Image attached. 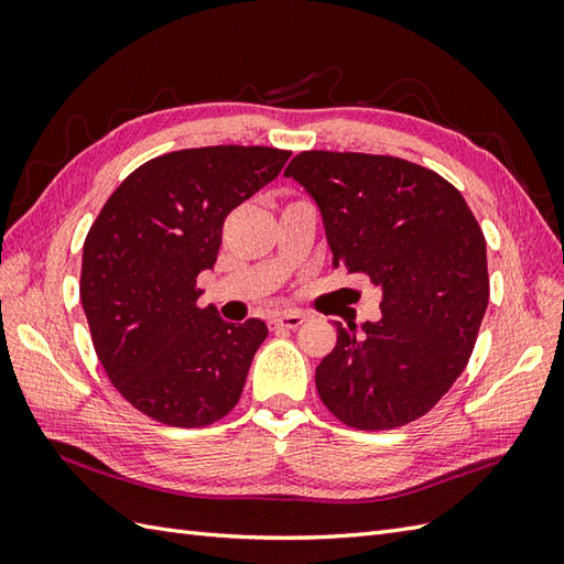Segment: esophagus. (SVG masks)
Wrapping results in <instances>:
<instances>
[{"label":"esophagus","mask_w":564,"mask_h":564,"mask_svg":"<svg viewBox=\"0 0 564 564\" xmlns=\"http://www.w3.org/2000/svg\"><path fill=\"white\" fill-rule=\"evenodd\" d=\"M303 322H305L303 315H299V313H286V315L272 317V319L268 322V327H270L272 332H278V329H299Z\"/></svg>","instance_id":"obj_1"}]
</instances>
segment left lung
<instances>
[{"label":"left lung","instance_id":"8db88e82","mask_svg":"<svg viewBox=\"0 0 564 564\" xmlns=\"http://www.w3.org/2000/svg\"><path fill=\"white\" fill-rule=\"evenodd\" d=\"M284 176L317 202L334 265L381 289L379 322H336L319 400L357 431L429 414L466 369L489 303L487 242L464 195L433 169L367 152L305 150Z\"/></svg>","mask_w":564,"mask_h":564}]
</instances>
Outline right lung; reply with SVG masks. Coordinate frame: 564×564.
<instances>
[{"label":"right lung","instance_id":"obj_1","mask_svg":"<svg viewBox=\"0 0 564 564\" xmlns=\"http://www.w3.org/2000/svg\"><path fill=\"white\" fill-rule=\"evenodd\" d=\"M289 155L265 145L166 152L131 172L96 216L79 299L100 365L141 414L204 429L240 402L268 327L199 308L197 275L216 263L226 216L275 178Z\"/></svg>","mask_w":564,"mask_h":564}]
</instances>
